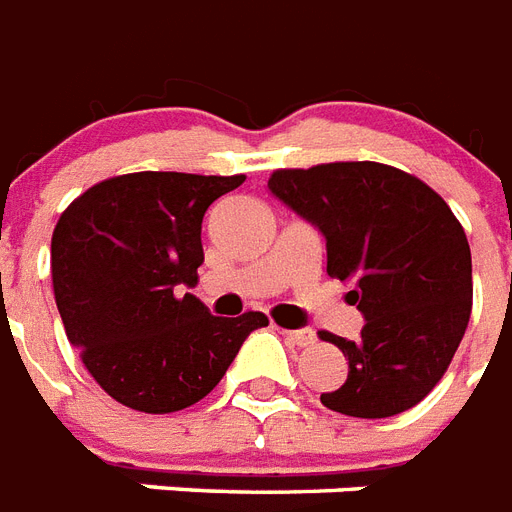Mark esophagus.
I'll list each match as a JSON object with an SVG mask.
<instances>
[{
  "instance_id": "obj_1",
  "label": "esophagus",
  "mask_w": 512,
  "mask_h": 512,
  "mask_svg": "<svg viewBox=\"0 0 512 512\" xmlns=\"http://www.w3.org/2000/svg\"><path fill=\"white\" fill-rule=\"evenodd\" d=\"M284 337L295 345H313L316 342V332L313 329H284Z\"/></svg>"
}]
</instances>
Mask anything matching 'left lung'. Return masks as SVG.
Instances as JSON below:
<instances>
[{"mask_svg": "<svg viewBox=\"0 0 512 512\" xmlns=\"http://www.w3.org/2000/svg\"><path fill=\"white\" fill-rule=\"evenodd\" d=\"M268 191L327 241V273L364 316L356 340L329 335L348 377L321 393L332 412L380 420L420 404L468 329L473 263L460 220L430 185L377 162L276 170Z\"/></svg>", "mask_w": 512, "mask_h": 512, "instance_id": "left-lung-1", "label": "left lung"}]
</instances>
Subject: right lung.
<instances>
[{"label":"right lung","instance_id":"obj_1","mask_svg":"<svg viewBox=\"0 0 512 512\" xmlns=\"http://www.w3.org/2000/svg\"><path fill=\"white\" fill-rule=\"evenodd\" d=\"M244 175L132 172L84 191L52 233V289L68 342L119 404L180 412L223 380L265 313L212 316L196 287L201 220Z\"/></svg>","mask_w":512,"mask_h":512}]
</instances>
